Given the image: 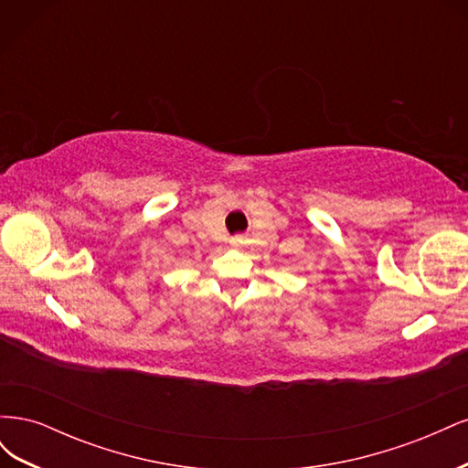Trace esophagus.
I'll list each match as a JSON object with an SVG mask.
<instances>
[{
  "mask_svg": "<svg viewBox=\"0 0 468 468\" xmlns=\"http://www.w3.org/2000/svg\"><path fill=\"white\" fill-rule=\"evenodd\" d=\"M230 244H232L234 248H242V246H244V238H242V236H234V238L230 239Z\"/></svg>",
  "mask_w": 468,
  "mask_h": 468,
  "instance_id": "1",
  "label": "esophagus"
}]
</instances>
